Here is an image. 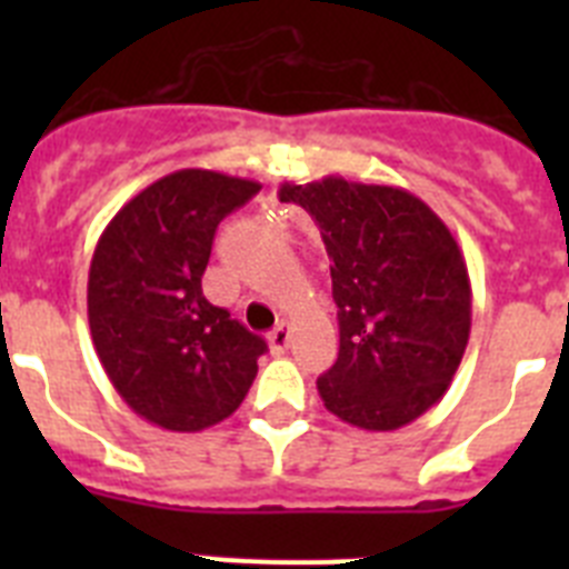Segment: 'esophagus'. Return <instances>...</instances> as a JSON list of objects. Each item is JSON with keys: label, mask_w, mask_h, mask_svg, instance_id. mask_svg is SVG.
<instances>
[{"label": "esophagus", "mask_w": 569, "mask_h": 569, "mask_svg": "<svg viewBox=\"0 0 569 569\" xmlns=\"http://www.w3.org/2000/svg\"><path fill=\"white\" fill-rule=\"evenodd\" d=\"M268 345H270V353H273V356H281L284 350H288V347H290V325H288V321H279V325L270 330Z\"/></svg>", "instance_id": "34e87169"}]
</instances>
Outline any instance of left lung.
Segmentation results:
<instances>
[{"label":"left lung","mask_w":569,"mask_h":569,"mask_svg":"<svg viewBox=\"0 0 569 569\" xmlns=\"http://www.w3.org/2000/svg\"><path fill=\"white\" fill-rule=\"evenodd\" d=\"M319 224L339 313V359L316 387L330 413L361 430H399L453 381L470 339L465 256L419 196L325 176L279 188Z\"/></svg>","instance_id":"left-lung-1"}]
</instances>
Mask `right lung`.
Returning a JSON list of instances; mask_svg holds the SVG:
<instances>
[{
    "label": "right lung",
    "instance_id": "1",
    "mask_svg": "<svg viewBox=\"0 0 569 569\" xmlns=\"http://www.w3.org/2000/svg\"><path fill=\"white\" fill-rule=\"evenodd\" d=\"M259 188L216 170H176L136 193L99 236L90 339L116 393L162 430L196 433L228 419L268 350L202 293L216 228Z\"/></svg>",
    "mask_w": 569,
    "mask_h": 569
}]
</instances>
